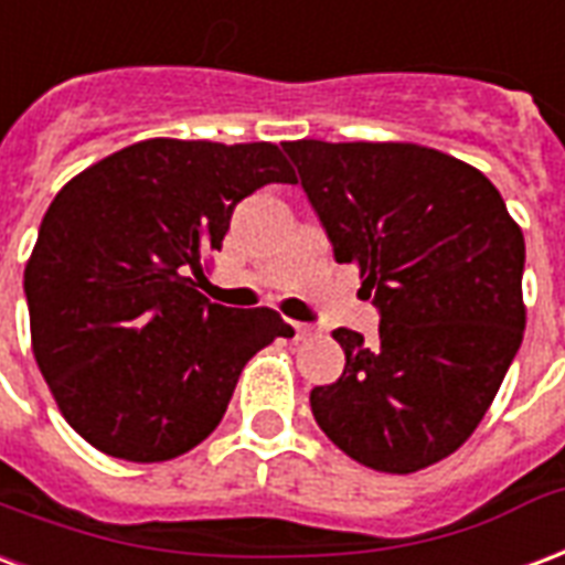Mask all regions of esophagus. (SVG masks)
<instances>
[{
    "label": "esophagus",
    "mask_w": 565,
    "mask_h": 565,
    "mask_svg": "<svg viewBox=\"0 0 565 565\" xmlns=\"http://www.w3.org/2000/svg\"><path fill=\"white\" fill-rule=\"evenodd\" d=\"M294 332H296V341H308V338L317 335L315 326H305V323H294Z\"/></svg>",
    "instance_id": "esophagus-1"
}]
</instances>
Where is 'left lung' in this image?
<instances>
[{
  "label": "left lung",
  "instance_id": "8db88e82",
  "mask_svg": "<svg viewBox=\"0 0 565 565\" xmlns=\"http://www.w3.org/2000/svg\"><path fill=\"white\" fill-rule=\"evenodd\" d=\"M284 149L335 260L380 308L374 341L332 332L347 365L311 392L317 425L377 473L425 470L479 428L521 347L524 233L482 170L428 146Z\"/></svg>",
  "mask_w": 565,
  "mask_h": 565
}]
</instances>
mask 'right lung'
Returning <instances> with one entry per match:
<instances>
[{
    "label": "right lung",
    "instance_id": "obj_1",
    "mask_svg": "<svg viewBox=\"0 0 565 565\" xmlns=\"http://www.w3.org/2000/svg\"><path fill=\"white\" fill-rule=\"evenodd\" d=\"M296 182L275 143L152 137L71 179L23 271L32 353L98 452L173 461L218 428L242 367L294 329L271 308L209 302L191 274L239 200Z\"/></svg>",
    "mask_w": 565,
    "mask_h": 565
}]
</instances>
